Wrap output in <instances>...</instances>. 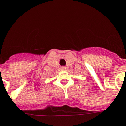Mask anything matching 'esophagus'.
<instances>
[{
  "label": "esophagus",
  "mask_w": 126,
  "mask_h": 126,
  "mask_svg": "<svg viewBox=\"0 0 126 126\" xmlns=\"http://www.w3.org/2000/svg\"><path fill=\"white\" fill-rule=\"evenodd\" d=\"M61 69L62 70H66L67 69V68H66V67H61Z\"/></svg>",
  "instance_id": "esophagus-1"
}]
</instances>
